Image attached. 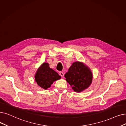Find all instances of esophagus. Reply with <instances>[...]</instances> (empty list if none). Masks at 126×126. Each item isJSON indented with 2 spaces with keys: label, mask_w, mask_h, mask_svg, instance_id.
<instances>
[{
  "label": "esophagus",
  "mask_w": 126,
  "mask_h": 126,
  "mask_svg": "<svg viewBox=\"0 0 126 126\" xmlns=\"http://www.w3.org/2000/svg\"><path fill=\"white\" fill-rule=\"evenodd\" d=\"M59 75L61 76V77H63L64 76V73L63 72H59Z\"/></svg>",
  "instance_id": "esophagus-1"
}]
</instances>
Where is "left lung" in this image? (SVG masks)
Returning <instances> with one entry per match:
<instances>
[{"instance_id": "1", "label": "left lung", "mask_w": 126, "mask_h": 126, "mask_svg": "<svg viewBox=\"0 0 126 126\" xmlns=\"http://www.w3.org/2000/svg\"><path fill=\"white\" fill-rule=\"evenodd\" d=\"M64 77L73 90L77 92L86 89L93 79L92 73L88 67L78 61L73 63Z\"/></svg>"}]
</instances>
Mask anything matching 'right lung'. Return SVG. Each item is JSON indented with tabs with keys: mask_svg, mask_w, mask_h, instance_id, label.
<instances>
[{
	"mask_svg": "<svg viewBox=\"0 0 126 126\" xmlns=\"http://www.w3.org/2000/svg\"><path fill=\"white\" fill-rule=\"evenodd\" d=\"M61 76L49 67L47 63H44L37 69L35 76V81L42 88L47 90L54 81L61 78Z\"/></svg>",
	"mask_w": 126,
	"mask_h": 126,
	"instance_id": "add662e5",
	"label": "right lung"
}]
</instances>
